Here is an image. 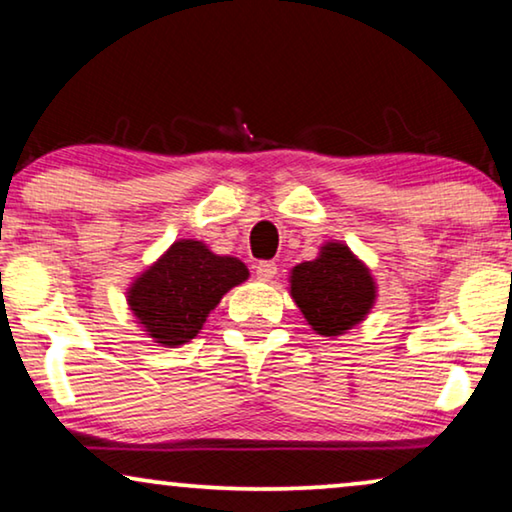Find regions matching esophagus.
I'll return each mask as SVG.
<instances>
[{"label":"esophagus","mask_w":512,"mask_h":512,"mask_svg":"<svg viewBox=\"0 0 512 512\" xmlns=\"http://www.w3.org/2000/svg\"><path fill=\"white\" fill-rule=\"evenodd\" d=\"M277 275V263L272 261H261L256 265V277L261 279V282H272Z\"/></svg>","instance_id":"34e87169"}]
</instances>
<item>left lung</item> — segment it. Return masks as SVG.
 I'll return each instance as SVG.
<instances>
[{"label":"left lung","instance_id":"obj_1","mask_svg":"<svg viewBox=\"0 0 512 512\" xmlns=\"http://www.w3.org/2000/svg\"><path fill=\"white\" fill-rule=\"evenodd\" d=\"M291 296L321 335H340L366 317L375 300L368 268L345 244L331 242L317 261L300 263L291 272Z\"/></svg>","mask_w":512,"mask_h":512}]
</instances>
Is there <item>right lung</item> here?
<instances>
[{"label": "right lung", "mask_w": 512, "mask_h": 512, "mask_svg": "<svg viewBox=\"0 0 512 512\" xmlns=\"http://www.w3.org/2000/svg\"><path fill=\"white\" fill-rule=\"evenodd\" d=\"M249 277L237 258L216 256L202 242L181 240L132 284L128 303L160 345H184L200 333L221 296Z\"/></svg>", "instance_id": "obj_1"}]
</instances>
